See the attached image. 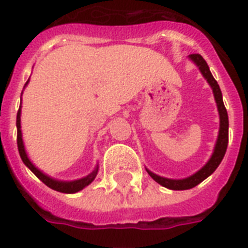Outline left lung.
Returning a JSON list of instances; mask_svg holds the SVG:
<instances>
[{
    "label": "left lung",
    "instance_id": "1",
    "mask_svg": "<svg viewBox=\"0 0 248 248\" xmlns=\"http://www.w3.org/2000/svg\"><path fill=\"white\" fill-rule=\"evenodd\" d=\"M189 60H192L193 63L196 64L198 69H200L201 75L203 76V78L207 81L210 87L212 89V93L215 97L216 107H217V112H219V120H220V126H219V134H217V139H216L215 147H214V152H212L211 157L208 158V161L201 167L197 172L188 177H183V179H169V177L159 176L157 173L152 172L151 170H147V172L149 173V176L155 181H157L158 184L162 186L171 190H186V189L194 188L196 185L207 179L211 173H214L219 165L223 161L225 152H227L228 147V132H229V120H228V112L223 103V95H221V90H220L219 85L216 82V79L214 78V76L210 72L206 60L198 54H192L188 56Z\"/></svg>",
    "mask_w": 248,
    "mask_h": 248
}]
</instances>
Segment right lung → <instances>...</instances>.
<instances>
[{"instance_id": "obj_1", "label": "right lung", "mask_w": 248, "mask_h": 248, "mask_svg": "<svg viewBox=\"0 0 248 248\" xmlns=\"http://www.w3.org/2000/svg\"><path fill=\"white\" fill-rule=\"evenodd\" d=\"M29 79L27 81L25 86L28 85ZM24 86V87H25ZM21 101V100H20ZM21 103L20 108L17 110L16 116V128H17V149H19V155H20L21 161L24 162V165L28 167L31 171H32L34 175H36L38 179H40L44 184H46L48 188L54 189L56 192L60 193H67V194H72V193H77L79 190H82L83 188H86L87 185H90L95 180V177L97 175V171H99V165L95 166V169L86 176L81 177V179H76V180H59V179H55V177H51L47 173H45L42 170H40L34 163L29 159L28 153L25 151L24 141H23V132H21Z\"/></svg>"}]
</instances>
